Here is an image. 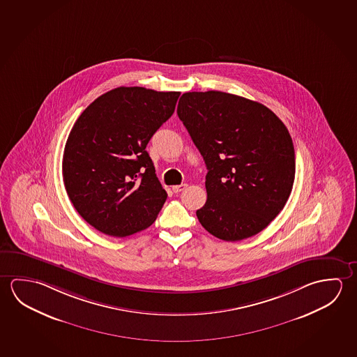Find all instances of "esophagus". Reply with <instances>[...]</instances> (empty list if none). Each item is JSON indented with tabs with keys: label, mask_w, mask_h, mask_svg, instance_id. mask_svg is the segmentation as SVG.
<instances>
[{
	"label": "esophagus",
	"mask_w": 357,
	"mask_h": 357,
	"mask_svg": "<svg viewBox=\"0 0 357 357\" xmlns=\"http://www.w3.org/2000/svg\"><path fill=\"white\" fill-rule=\"evenodd\" d=\"M188 185L187 184H181V185H174V187H173V192H174V193H181V192H183V190H184V189H185V188H187Z\"/></svg>",
	"instance_id": "34e87169"
}]
</instances>
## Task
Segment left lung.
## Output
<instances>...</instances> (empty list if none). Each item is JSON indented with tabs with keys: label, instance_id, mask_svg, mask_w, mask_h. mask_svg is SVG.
I'll list each match as a JSON object with an SVG mask.
<instances>
[{
	"label": "left lung",
	"instance_id": "obj_1",
	"mask_svg": "<svg viewBox=\"0 0 357 357\" xmlns=\"http://www.w3.org/2000/svg\"><path fill=\"white\" fill-rule=\"evenodd\" d=\"M176 113L208 169V199L197 211L203 228L225 241L260 233L287 204L295 179L285 124L261 103L219 91L183 94Z\"/></svg>",
	"mask_w": 357,
	"mask_h": 357
}]
</instances>
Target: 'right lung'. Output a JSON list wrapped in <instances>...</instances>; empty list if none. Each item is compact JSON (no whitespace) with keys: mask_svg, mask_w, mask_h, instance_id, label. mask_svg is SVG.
<instances>
[{"mask_svg":"<svg viewBox=\"0 0 357 357\" xmlns=\"http://www.w3.org/2000/svg\"><path fill=\"white\" fill-rule=\"evenodd\" d=\"M181 92L118 87L93 100L66 142V192L83 219L124 238L151 227L168 194L155 176L148 142L176 109Z\"/></svg>","mask_w":357,"mask_h":357,"instance_id":"1","label":"right lung"}]
</instances>
